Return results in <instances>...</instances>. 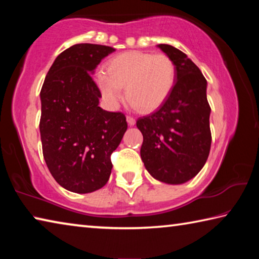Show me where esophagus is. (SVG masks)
I'll return each instance as SVG.
<instances>
[{"label": "esophagus", "mask_w": 259, "mask_h": 259, "mask_svg": "<svg viewBox=\"0 0 259 259\" xmlns=\"http://www.w3.org/2000/svg\"><path fill=\"white\" fill-rule=\"evenodd\" d=\"M126 122H128L129 125H135L136 124V119L134 116H126Z\"/></svg>", "instance_id": "obj_1"}]
</instances>
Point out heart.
Returning <instances> with one entry per match:
<instances>
[{"mask_svg":"<svg viewBox=\"0 0 259 259\" xmlns=\"http://www.w3.org/2000/svg\"><path fill=\"white\" fill-rule=\"evenodd\" d=\"M96 82L104 99L109 104L125 96L133 107L148 113L160 107L171 94L176 83V66L166 55L126 51L108 61L107 74L99 71Z\"/></svg>","mask_w":259,"mask_h":259,"instance_id":"heart-1","label":"heart"}]
</instances>
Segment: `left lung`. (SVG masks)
<instances>
[{
  "label": "left lung",
  "instance_id": "8db88e82",
  "mask_svg": "<svg viewBox=\"0 0 259 259\" xmlns=\"http://www.w3.org/2000/svg\"><path fill=\"white\" fill-rule=\"evenodd\" d=\"M176 66V83L168 99L150 115L139 117L140 156L153 178L178 185L195 177L207 162L211 133L207 80L199 67L169 45H159Z\"/></svg>",
  "mask_w": 259,
  "mask_h": 259
}]
</instances>
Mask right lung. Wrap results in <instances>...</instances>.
Wrapping results in <instances>:
<instances>
[{"label": "right lung", "mask_w": 259, "mask_h": 259, "mask_svg": "<svg viewBox=\"0 0 259 259\" xmlns=\"http://www.w3.org/2000/svg\"><path fill=\"white\" fill-rule=\"evenodd\" d=\"M114 51L90 43L72 46L55 59L40 93L43 156L56 182L74 193L106 185L111 154L128 128L123 113L99 107L102 94L91 75Z\"/></svg>", "instance_id": "obj_1"}]
</instances>
